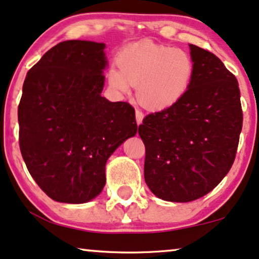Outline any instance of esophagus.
<instances>
[{
    "mask_svg": "<svg viewBox=\"0 0 259 259\" xmlns=\"http://www.w3.org/2000/svg\"><path fill=\"white\" fill-rule=\"evenodd\" d=\"M143 119H144V114H143L140 110L137 109L136 110V121H137V123H138V124L142 123L143 122Z\"/></svg>",
    "mask_w": 259,
    "mask_h": 259,
    "instance_id": "1",
    "label": "esophagus"
}]
</instances>
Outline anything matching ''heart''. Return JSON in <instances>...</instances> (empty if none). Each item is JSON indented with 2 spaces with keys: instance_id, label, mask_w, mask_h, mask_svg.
I'll use <instances>...</instances> for the list:
<instances>
[{
  "instance_id": "obj_1",
  "label": "heart",
  "mask_w": 259,
  "mask_h": 259,
  "mask_svg": "<svg viewBox=\"0 0 259 259\" xmlns=\"http://www.w3.org/2000/svg\"><path fill=\"white\" fill-rule=\"evenodd\" d=\"M117 66L108 71L110 88L126 95L137 86L139 103L150 110H165L186 96L194 76L190 54L152 41L124 47L117 55Z\"/></svg>"
}]
</instances>
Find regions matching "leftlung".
<instances>
[{"label":"left lung","mask_w":259,"mask_h":259,"mask_svg":"<svg viewBox=\"0 0 259 259\" xmlns=\"http://www.w3.org/2000/svg\"><path fill=\"white\" fill-rule=\"evenodd\" d=\"M190 50L194 76L186 96L149 114L138 130L145 183L167 202H192L218 186L232 168L242 127L237 78L212 53L193 44Z\"/></svg>","instance_id":"left-lung-1"}]
</instances>
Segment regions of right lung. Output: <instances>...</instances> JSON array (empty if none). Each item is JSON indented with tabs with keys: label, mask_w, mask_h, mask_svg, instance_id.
I'll return each instance as SVG.
<instances>
[{
	"label": "right lung",
	"mask_w": 259,
	"mask_h": 259,
	"mask_svg": "<svg viewBox=\"0 0 259 259\" xmlns=\"http://www.w3.org/2000/svg\"><path fill=\"white\" fill-rule=\"evenodd\" d=\"M104 43L65 40L27 72L18 108L22 158L47 196L90 202L105 185V163L136 136L135 109L102 97Z\"/></svg>",
	"instance_id": "obj_1"
}]
</instances>
